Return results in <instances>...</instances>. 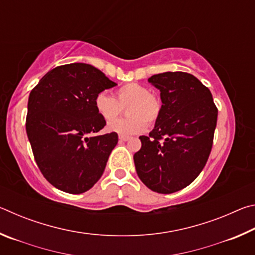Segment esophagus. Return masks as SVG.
I'll return each mask as SVG.
<instances>
[{"label":"esophagus","mask_w":255,"mask_h":255,"mask_svg":"<svg viewBox=\"0 0 255 255\" xmlns=\"http://www.w3.org/2000/svg\"><path fill=\"white\" fill-rule=\"evenodd\" d=\"M128 139H129V137H127V136H122V135L119 136V140L120 141H127Z\"/></svg>","instance_id":"34e87169"}]
</instances>
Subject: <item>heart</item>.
Returning a JSON list of instances; mask_svg holds the SVG:
<instances>
[{
    "mask_svg": "<svg viewBox=\"0 0 255 255\" xmlns=\"http://www.w3.org/2000/svg\"><path fill=\"white\" fill-rule=\"evenodd\" d=\"M129 104L128 106V105ZM129 118L114 122L127 106ZM94 106L100 117L107 123L108 130L122 136H131L143 132L148 124H154L161 114V101L149 93L146 86L138 83H127L116 90V98L106 92L99 93Z\"/></svg>",
    "mask_w": 255,
    "mask_h": 255,
    "instance_id": "heart-1",
    "label": "heart"
}]
</instances>
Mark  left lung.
Here are the masks:
<instances>
[{
    "label": "left lung",
    "mask_w": 255,
    "mask_h": 255,
    "mask_svg": "<svg viewBox=\"0 0 255 255\" xmlns=\"http://www.w3.org/2000/svg\"><path fill=\"white\" fill-rule=\"evenodd\" d=\"M148 82L161 92V114L133 155L138 178L158 193H173L195 181L213 146L218 110L208 88L189 73L165 72Z\"/></svg>",
    "instance_id": "obj_1"
}]
</instances>
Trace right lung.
<instances>
[{"instance_id": "right-lung-1", "label": "right lung", "mask_w": 255, "mask_h": 255, "mask_svg": "<svg viewBox=\"0 0 255 255\" xmlns=\"http://www.w3.org/2000/svg\"><path fill=\"white\" fill-rule=\"evenodd\" d=\"M117 83L85 63L55 67L30 92L25 129L37 165L55 188L79 195L103 174L117 132L90 136L106 126L94 100Z\"/></svg>"}]
</instances>
